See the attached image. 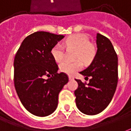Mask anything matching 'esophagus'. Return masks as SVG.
I'll list each match as a JSON object with an SVG mask.
<instances>
[{
    "label": "esophagus",
    "instance_id": "obj_1",
    "mask_svg": "<svg viewBox=\"0 0 131 131\" xmlns=\"http://www.w3.org/2000/svg\"><path fill=\"white\" fill-rule=\"evenodd\" d=\"M69 80H73V76H71V75H69Z\"/></svg>",
    "mask_w": 131,
    "mask_h": 131
}]
</instances>
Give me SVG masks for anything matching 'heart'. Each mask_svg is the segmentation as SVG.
Wrapping results in <instances>:
<instances>
[{
	"instance_id": "obj_1",
	"label": "heart",
	"mask_w": 131,
	"mask_h": 131,
	"mask_svg": "<svg viewBox=\"0 0 131 131\" xmlns=\"http://www.w3.org/2000/svg\"><path fill=\"white\" fill-rule=\"evenodd\" d=\"M67 48L74 49L76 51L75 59H80L84 62H89L95 56L96 48L89 41V37L85 34L79 33L69 37L64 41ZM51 53L56 62L62 60L64 49L60 43H57L52 48ZM82 67V63L79 60L73 62L64 61L60 64V69L64 73L72 75Z\"/></svg>"
}]
</instances>
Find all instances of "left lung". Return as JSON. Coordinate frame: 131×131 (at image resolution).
<instances>
[{
    "mask_svg": "<svg viewBox=\"0 0 131 131\" xmlns=\"http://www.w3.org/2000/svg\"><path fill=\"white\" fill-rule=\"evenodd\" d=\"M97 51L90 66L80 71L88 84L75 79V104L85 115H95L104 110L112 101L118 82V58L109 39L96 35Z\"/></svg>",
    "mask_w": 131,
    "mask_h": 131,
    "instance_id": "1",
    "label": "left lung"
}]
</instances>
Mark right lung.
I'll use <instances>...</instances> for the list:
<instances>
[{
	"mask_svg": "<svg viewBox=\"0 0 131 131\" xmlns=\"http://www.w3.org/2000/svg\"><path fill=\"white\" fill-rule=\"evenodd\" d=\"M64 37L43 31L24 39L14 61V86L21 103L31 114L46 117L58 107V94L68 83L64 73H58V66L51 51ZM46 75L51 78L45 79Z\"/></svg>",
	"mask_w": 131,
	"mask_h": 131,
	"instance_id": "obj_1",
	"label": "right lung"
}]
</instances>
